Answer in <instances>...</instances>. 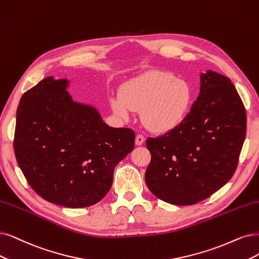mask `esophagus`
<instances>
[{
    "label": "esophagus",
    "instance_id": "34e87169",
    "mask_svg": "<svg viewBox=\"0 0 259 259\" xmlns=\"http://www.w3.org/2000/svg\"><path fill=\"white\" fill-rule=\"evenodd\" d=\"M144 141H145V138H144V137H143L142 135H138L137 138H136V145H137V146L142 145L143 143H144Z\"/></svg>",
    "mask_w": 259,
    "mask_h": 259
}]
</instances>
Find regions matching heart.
<instances>
[{"mask_svg":"<svg viewBox=\"0 0 259 259\" xmlns=\"http://www.w3.org/2000/svg\"><path fill=\"white\" fill-rule=\"evenodd\" d=\"M192 102L190 85L173 74L149 70L124 83L120 95L111 96L110 105L120 118L141 111V120L154 132H167L184 121Z\"/></svg>","mask_w":259,"mask_h":259,"instance_id":"b5f03b06","label":"heart"}]
</instances>
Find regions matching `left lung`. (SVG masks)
<instances>
[{
  "mask_svg": "<svg viewBox=\"0 0 259 259\" xmlns=\"http://www.w3.org/2000/svg\"><path fill=\"white\" fill-rule=\"evenodd\" d=\"M245 132V109L232 81L212 70L200 73L199 95L184 121L146 141L150 192L178 206L212 195L233 177Z\"/></svg>",
  "mask_w": 259,
  "mask_h": 259,
  "instance_id": "8db88e82",
  "label": "left lung"
}]
</instances>
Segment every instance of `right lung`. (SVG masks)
<instances>
[{
    "mask_svg": "<svg viewBox=\"0 0 259 259\" xmlns=\"http://www.w3.org/2000/svg\"><path fill=\"white\" fill-rule=\"evenodd\" d=\"M68 83L48 76L23 94L14 149L38 195L60 206L83 208L107 195L115 166L135 148L136 133L108 126L92 105L73 101Z\"/></svg>",
    "mask_w": 259,
    "mask_h": 259,
    "instance_id": "right-lung-1",
    "label": "right lung"
}]
</instances>
